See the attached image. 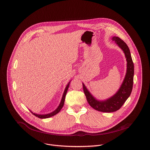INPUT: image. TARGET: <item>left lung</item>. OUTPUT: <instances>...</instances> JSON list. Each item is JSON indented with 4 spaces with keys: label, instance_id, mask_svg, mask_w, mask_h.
<instances>
[{
    "label": "left lung",
    "instance_id": "8db88e82",
    "mask_svg": "<svg viewBox=\"0 0 150 150\" xmlns=\"http://www.w3.org/2000/svg\"><path fill=\"white\" fill-rule=\"evenodd\" d=\"M112 40L115 41L122 50L127 62L126 75L118 91L106 100L99 101L89 92L84 83H82L83 92L88 104L95 110L104 112H112L118 110L130 96L133 86L134 67L129 49L119 37L114 36L112 38Z\"/></svg>",
    "mask_w": 150,
    "mask_h": 150
}]
</instances>
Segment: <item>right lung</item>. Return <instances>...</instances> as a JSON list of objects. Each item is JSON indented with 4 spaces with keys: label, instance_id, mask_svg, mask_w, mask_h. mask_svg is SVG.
<instances>
[{
    "label": "right lung",
    "instance_id": "add662e5",
    "mask_svg": "<svg viewBox=\"0 0 150 150\" xmlns=\"http://www.w3.org/2000/svg\"><path fill=\"white\" fill-rule=\"evenodd\" d=\"M71 82V81H70ZM70 82H69V83H68V85H67L65 89V91H64V92L63 93V95H62V99H61V103L59 105V106L58 107V108L55 110L53 112H51V113H49V114H35V113H33V112H32L30 110V111L32 113V114H33L35 116L39 118H42V119H43V118H49V117H53L54 115L57 114L61 110L62 108L64 105V102H65V96H66V94H67V92L68 91V88H69V83H70Z\"/></svg>",
    "mask_w": 150,
    "mask_h": 150
}]
</instances>
